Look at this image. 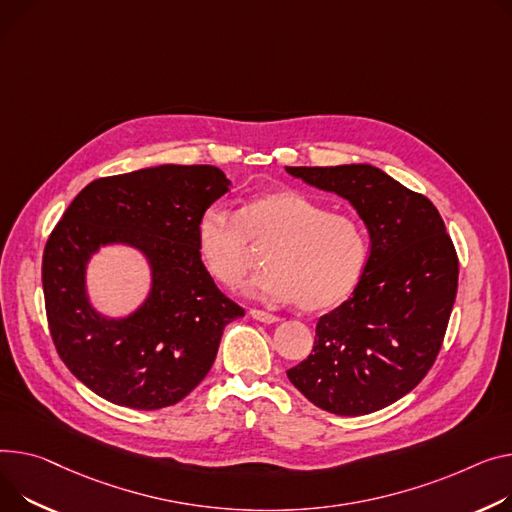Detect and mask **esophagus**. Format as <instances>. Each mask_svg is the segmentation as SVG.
<instances>
[{"label": "esophagus", "mask_w": 512, "mask_h": 512, "mask_svg": "<svg viewBox=\"0 0 512 512\" xmlns=\"http://www.w3.org/2000/svg\"><path fill=\"white\" fill-rule=\"evenodd\" d=\"M251 317L255 321H261V323H278L280 321L278 315H271V313H265V311H259V309H251Z\"/></svg>", "instance_id": "34e87169"}]
</instances>
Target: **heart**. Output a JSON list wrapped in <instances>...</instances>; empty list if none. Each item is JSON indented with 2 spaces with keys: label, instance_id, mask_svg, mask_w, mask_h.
<instances>
[{
  "label": "heart",
  "instance_id": "b5f03b06",
  "mask_svg": "<svg viewBox=\"0 0 512 512\" xmlns=\"http://www.w3.org/2000/svg\"><path fill=\"white\" fill-rule=\"evenodd\" d=\"M201 265L224 288H238L265 251L267 271L249 292L298 302L319 313L346 302L358 288L370 243L364 224L348 212H329L323 201L296 189L251 195L236 214L212 206L195 224Z\"/></svg>",
  "mask_w": 512,
  "mask_h": 512
}]
</instances>
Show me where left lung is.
Masks as SVG:
<instances>
[{"label":"left lung","instance_id":"8db88e82","mask_svg":"<svg viewBox=\"0 0 512 512\" xmlns=\"http://www.w3.org/2000/svg\"><path fill=\"white\" fill-rule=\"evenodd\" d=\"M286 170L348 199L370 232L358 288L319 319L313 354L288 379L337 416L383 410L420 385L442 348L459 282L455 245L428 197L370 164Z\"/></svg>","mask_w":512,"mask_h":512}]
</instances>
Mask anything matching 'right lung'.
<instances>
[{"label":"right lung","mask_w":512,"mask_h":512,"mask_svg":"<svg viewBox=\"0 0 512 512\" xmlns=\"http://www.w3.org/2000/svg\"><path fill=\"white\" fill-rule=\"evenodd\" d=\"M230 181L210 164H162L86 185L43 253L51 339L63 364L98 397L131 410L185 399L210 372L224 327L245 311L201 265L195 224ZM107 242L138 246L153 292L131 318H100L83 290L89 255Z\"/></svg>","instance_id":"1"}]
</instances>
